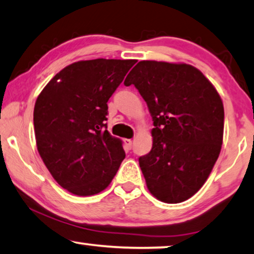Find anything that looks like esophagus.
Returning <instances> with one entry per match:
<instances>
[{"label":"esophagus","mask_w":254,"mask_h":254,"mask_svg":"<svg viewBox=\"0 0 254 254\" xmlns=\"http://www.w3.org/2000/svg\"><path fill=\"white\" fill-rule=\"evenodd\" d=\"M124 143H125V145H126V148L128 150L131 149V144H133V141H131V139H129V138L124 139Z\"/></svg>","instance_id":"obj_1"}]
</instances>
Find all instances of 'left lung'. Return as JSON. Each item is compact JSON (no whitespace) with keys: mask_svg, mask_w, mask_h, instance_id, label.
I'll list each match as a JSON object with an SVG mask.
<instances>
[{"mask_svg":"<svg viewBox=\"0 0 254 254\" xmlns=\"http://www.w3.org/2000/svg\"><path fill=\"white\" fill-rule=\"evenodd\" d=\"M124 83L134 84L152 117V149L138 159L149 191L168 204L189 199L221 151L225 111L219 93L186 63L141 61Z\"/></svg>","mask_w":254,"mask_h":254,"instance_id":"left-lung-1","label":"left lung"}]
</instances>
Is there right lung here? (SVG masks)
I'll return each instance as SVG.
<instances>
[{"mask_svg":"<svg viewBox=\"0 0 254 254\" xmlns=\"http://www.w3.org/2000/svg\"><path fill=\"white\" fill-rule=\"evenodd\" d=\"M135 60L80 61L58 72L36 98L38 151L61 187L76 196L106 189L125 151L104 129L108 101Z\"/></svg>","mask_w":254,"mask_h":254,"instance_id":"1","label":"right lung"}]
</instances>
